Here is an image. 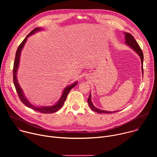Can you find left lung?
<instances>
[{
	"label": "left lung",
	"instance_id": "left-lung-1",
	"mask_svg": "<svg viewBox=\"0 0 157 157\" xmlns=\"http://www.w3.org/2000/svg\"><path fill=\"white\" fill-rule=\"evenodd\" d=\"M125 35V43L127 45H128V47H130L134 52H136L138 55L140 56V59H141V63H142V75L144 73V70H143V62H144V55H143V52L141 50V48H140L139 45L138 44L137 42L136 41V40L134 39L133 36L128 33L125 32L124 33ZM87 102L88 104L90 107V108L96 112L98 113H105V114H110V113H116V112H118L119 110H116V111H107V110H101L99 109H98L97 107H96L94 104H93L92 101H91V94L90 93L89 96V98L87 99Z\"/></svg>",
	"mask_w": 157,
	"mask_h": 157
}]
</instances>
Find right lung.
Returning <instances> with one entry per match:
<instances>
[{
  "label": "right lung",
  "instance_id": "1",
  "mask_svg": "<svg viewBox=\"0 0 157 157\" xmlns=\"http://www.w3.org/2000/svg\"><path fill=\"white\" fill-rule=\"evenodd\" d=\"M43 29L40 27L38 28H35L34 30H33L23 40L20 45L18 46L17 52H16V54H15V61H14V64H13V84L15 85L16 91L18 93V95L20 98V101L23 102L26 106H27L29 108L32 109L33 110H35V111H38L40 112V113H44V114H52L55 113L57 110H58L63 105V104L64 103V101L67 98V96H68L69 92L71 91V89L74 87L77 84H78V81H75L74 83L66 86L63 90V92L62 93V95L60 98V99L58 101V102L56 103H55L54 105H50V106H36L33 104H32L25 97L23 90H22L21 87H20V84H18V79H17V71H18V68L19 66V62H20V54H21V52L23 49L25 44L27 40V38L33 35L34 33H35L37 32H40V30H42Z\"/></svg>",
  "mask_w": 157,
  "mask_h": 157
}]
</instances>
